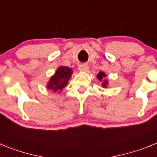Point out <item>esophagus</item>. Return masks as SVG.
Instances as JSON below:
<instances>
[{"label":"esophagus","mask_w":157,"mask_h":157,"mask_svg":"<svg viewBox=\"0 0 157 157\" xmlns=\"http://www.w3.org/2000/svg\"><path fill=\"white\" fill-rule=\"evenodd\" d=\"M78 70L80 71H85V72H86L89 70V66L87 64H80L78 66Z\"/></svg>","instance_id":"1"}]
</instances>
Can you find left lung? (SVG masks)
I'll list each match as a JSON object with an SVG mask.
<instances>
[{
    "mask_svg": "<svg viewBox=\"0 0 157 157\" xmlns=\"http://www.w3.org/2000/svg\"><path fill=\"white\" fill-rule=\"evenodd\" d=\"M106 76H107V75L105 74L104 72H102V71H100V72L98 73V75H97V76H96L97 78H98L100 82L103 81V83H102V86L104 87V88H106L107 85H108V81H107V79H104L105 78H106Z\"/></svg>",
    "mask_w": 157,
    "mask_h": 157,
    "instance_id": "8db88e82",
    "label": "left lung"
}]
</instances>
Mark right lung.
Instances as JSON below:
<instances>
[{
  "label": "right lung",
  "instance_id": "add662e5",
  "mask_svg": "<svg viewBox=\"0 0 157 157\" xmlns=\"http://www.w3.org/2000/svg\"><path fill=\"white\" fill-rule=\"evenodd\" d=\"M73 71L70 67L60 66L52 77H50L47 88L54 92L61 91L67 86Z\"/></svg>",
  "mask_w": 157,
  "mask_h": 157
}]
</instances>
